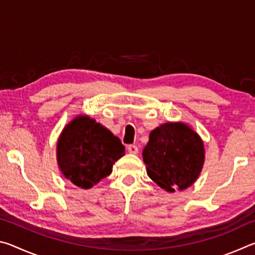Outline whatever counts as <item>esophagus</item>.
<instances>
[{
	"instance_id": "34e87169",
	"label": "esophagus",
	"mask_w": 255,
	"mask_h": 255,
	"mask_svg": "<svg viewBox=\"0 0 255 255\" xmlns=\"http://www.w3.org/2000/svg\"><path fill=\"white\" fill-rule=\"evenodd\" d=\"M127 150L130 154H137L138 153V147L136 145H133V144H131V145H128V147H127Z\"/></svg>"
}]
</instances>
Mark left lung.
Here are the masks:
<instances>
[{"label":"left lung","instance_id":"obj_1","mask_svg":"<svg viewBox=\"0 0 255 255\" xmlns=\"http://www.w3.org/2000/svg\"><path fill=\"white\" fill-rule=\"evenodd\" d=\"M204 144L182 123H167L150 132L143 150L147 174L164 190H184L199 176L205 158Z\"/></svg>","mask_w":255,"mask_h":255}]
</instances>
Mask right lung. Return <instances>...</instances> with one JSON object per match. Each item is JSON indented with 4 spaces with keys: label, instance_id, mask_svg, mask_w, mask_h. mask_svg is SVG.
<instances>
[{
    "label": "right lung",
    "instance_id": "add662e5",
    "mask_svg": "<svg viewBox=\"0 0 255 255\" xmlns=\"http://www.w3.org/2000/svg\"><path fill=\"white\" fill-rule=\"evenodd\" d=\"M125 146L110 130L85 116L64 129L57 144L60 170L77 187L89 189L112 172Z\"/></svg>",
    "mask_w": 255,
    "mask_h": 255
}]
</instances>
